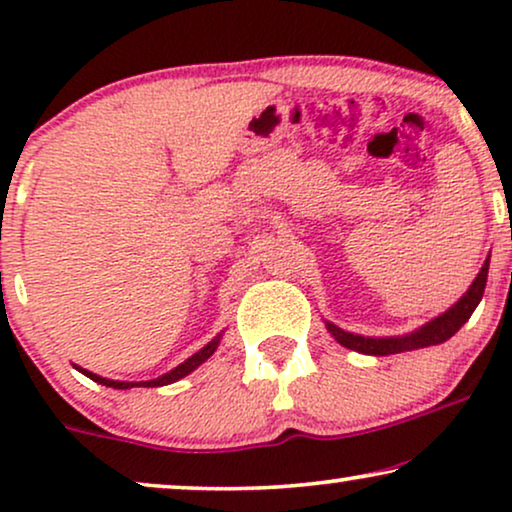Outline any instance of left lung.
Returning a JSON list of instances; mask_svg holds the SVG:
<instances>
[{
	"instance_id": "obj_1",
	"label": "left lung",
	"mask_w": 512,
	"mask_h": 512,
	"mask_svg": "<svg viewBox=\"0 0 512 512\" xmlns=\"http://www.w3.org/2000/svg\"><path fill=\"white\" fill-rule=\"evenodd\" d=\"M487 272H489V256H487V261L482 263L478 277H475L473 284L468 286V291L450 307V310H445L440 317L431 319L429 324L419 326L417 331H412L408 335H394V338H373V335H359V333L342 331V328L331 324V321H326V328L342 347L354 349V352H359V354H370V356H389V354H398V352H410V349L440 345V342L450 340L452 335L457 333L468 319H471L475 307H478V303L482 300V293H485Z\"/></svg>"
}]
</instances>
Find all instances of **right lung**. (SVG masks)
<instances>
[{"label": "right lung", "mask_w": 512, "mask_h": 512, "mask_svg": "<svg viewBox=\"0 0 512 512\" xmlns=\"http://www.w3.org/2000/svg\"><path fill=\"white\" fill-rule=\"evenodd\" d=\"M221 335H223V333L216 335V338H214L212 342H207V345L202 347L200 352H195L193 356H188V359H186L184 363H179L177 368H172L170 373H165V375L156 377V380H146V382H118V380H109V377H100V375L90 373V370L81 368V366H76V363H74V368L79 370V373L86 375V377H90V380H93V382H97V384H104V387H111V389H132V387H165V384H172V382H177V380H181V377H186L188 373H193V370L198 368V366H202V363H205V361L209 359V356H212V354L216 352V347H219V342H221Z\"/></svg>", "instance_id": "add662e5"}]
</instances>
